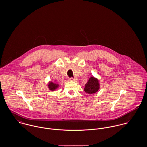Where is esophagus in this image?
<instances>
[{"label": "esophagus", "mask_w": 147, "mask_h": 147, "mask_svg": "<svg viewBox=\"0 0 147 147\" xmlns=\"http://www.w3.org/2000/svg\"><path fill=\"white\" fill-rule=\"evenodd\" d=\"M77 78H73V77H71L69 78V80L70 81H76L77 80Z\"/></svg>", "instance_id": "esophagus-1"}]
</instances>
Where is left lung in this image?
Here are the masks:
<instances>
[{"label":"left lung","instance_id":"obj_1","mask_svg":"<svg viewBox=\"0 0 147 147\" xmlns=\"http://www.w3.org/2000/svg\"><path fill=\"white\" fill-rule=\"evenodd\" d=\"M100 88L98 80L96 78L91 77L88 82L85 85L84 91L89 94H92L97 92Z\"/></svg>","mask_w":147,"mask_h":147}]
</instances>
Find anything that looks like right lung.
<instances>
[{
	"label": "right lung",
	"mask_w": 147,
	"mask_h": 147,
	"mask_svg": "<svg viewBox=\"0 0 147 147\" xmlns=\"http://www.w3.org/2000/svg\"><path fill=\"white\" fill-rule=\"evenodd\" d=\"M49 87L50 90H54L58 87V86H57V84H54L52 82H50V83L49 84Z\"/></svg>",
	"instance_id": "right-lung-1"
}]
</instances>
